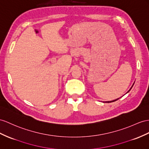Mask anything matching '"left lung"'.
<instances>
[{"label": "left lung", "mask_w": 149, "mask_h": 149, "mask_svg": "<svg viewBox=\"0 0 149 149\" xmlns=\"http://www.w3.org/2000/svg\"><path fill=\"white\" fill-rule=\"evenodd\" d=\"M134 83H135V82H134ZM134 83H133V85H132V86L131 87V88H130V90H129V91H128V92H127V93H128L129 92V91L131 90V89L132 88V87L133 86V85H134ZM119 99H120V98H118V99H116V100H113V101H105V102H114V101H117L118 100H119Z\"/></svg>", "instance_id": "8db88e82"}]
</instances>
